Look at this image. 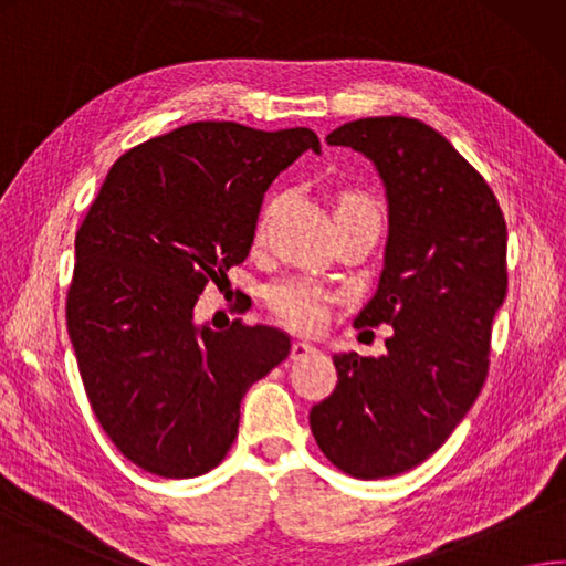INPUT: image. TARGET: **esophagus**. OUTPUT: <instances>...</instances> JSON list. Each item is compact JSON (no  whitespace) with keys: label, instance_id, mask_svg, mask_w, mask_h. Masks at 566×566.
Returning a JSON list of instances; mask_svg holds the SVG:
<instances>
[{"label":"esophagus","instance_id":"obj_1","mask_svg":"<svg viewBox=\"0 0 566 566\" xmlns=\"http://www.w3.org/2000/svg\"><path fill=\"white\" fill-rule=\"evenodd\" d=\"M315 347L311 345V343H301V339H297V343H293V347H291V357L297 361V359H307V357H313L315 355Z\"/></svg>","mask_w":566,"mask_h":566}]
</instances>
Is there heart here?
I'll return each instance as SVG.
<instances>
[{"label":"heart","instance_id":"b5f03b06","mask_svg":"<svg viewBox=\"0 0 566 566\" xmlns=\"http://www.w3.org/2000/svg\"><path fill=\"white\" fill-rule=\"evenodd\" d=\"M273 207H275V199L265 207L261 227L265 223V219H269ZM337 214L379 217V209L375 201H371L367 195H361V191H345V195L339 197ZM265 303H269L271 313L275 317L283 319V323L291 325L293 329H301V333H313V329H317L325 323L327 293L317 283L307 279H285L269 285V291H265Z\"/></svg>","mask_w":566,"mask_h":566}]
</instances>
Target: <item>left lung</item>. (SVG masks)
<instances>
[{
    "label": "left lung",
    "mask_w": 566,
    "mask_h": 566,
    "mask_svg": "<svg viewBox=\"0 0 566 566\" xmlns=\"http://www.w3.org/2000/svg\"><path fill=\"white\" fill-rule=\"evenodd\" d=\"M327 145L371 159L387 189L384 271L355 327L394 333L387 355L333 357L337 387L311 429L339 471L375 481L439 451L481 394L507 293V227L481 172L421 120L361 117Z\"/></svg>",
    "instance_id": "8db88e82"
}]
</instances>
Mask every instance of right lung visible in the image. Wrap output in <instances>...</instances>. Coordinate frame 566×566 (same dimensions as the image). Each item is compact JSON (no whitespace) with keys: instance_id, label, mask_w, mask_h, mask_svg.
I'll return each instance as SVG.
<instances>
[{"instance_id":"right-lung-1","label":"right lung","mask_w":566,"mask_h":566,"mask_svg":"<svg viewBox=\"0 0 566 566\" xmlns=\"http://www.w3.org/2000/svg\"><path fill=\"white\" fill-rule=\"evenodd\" d=\"M305 150L307 127L189 123L117 159L81 223L69 337L95 419L147 473L217 468L249 387L291 352L269 325H197L195 305L247 261L265 189Z\"/></svg>"}]
</instances>
